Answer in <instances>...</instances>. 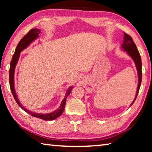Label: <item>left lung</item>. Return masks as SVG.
I'll return each instance as SVG.
<instances>
[{
	"label": "left lung",
	"instance_id": "left-lung-1",
	"mask_svg": "<svg viewBox=\"0 0 152 152\" xmlns=\"http://www.w3.org/2000/svg\"><path fill=\"white\" fill-rule=\"evenodd\" d=\"M123 39H124V41H123V42L122 43L121 48H123V50L127 51V54L131 56L133 61H134L138 74V85L137 92H136L134 100H133V101L132 102V104H130V106H132L133 104V102H135L136 98L137 96L138 92L140 88L141 78H142V72H141V66H142V65H141V59L140 54V53H139V51L137 47H136V45L135 44V43L133 42L132 37L127 34V33H124V37H123Z\"/></svg>",
	"mask_w": 152,
	"mask_h": 152
}]
</instances>
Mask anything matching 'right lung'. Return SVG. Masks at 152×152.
<instances>
[{"label": "right lung", "instance_id": "obj_1", "mask_svg": "<svg viewBox=\"0 0 152 152\" xmlns=\"http://www.w3.org/2000/svg\"><path fill=\"white\" fill-rule=\"evenodd\" d=\"M41 33V30L38 29H31L29 32H28L26 35H25L23 37L20 39V42L18 43L16 49H15V51L13 54V56L12 58V60L10 64V69H9V84H10V88H11V91L12 92V94L13 95V97L15 100V101L17 102V103L19 104V106L21 108V109L25 110V112L27 113L28 114H29L33 117L39 118V119L45 120V121H52L56 119H57L60 115L62 114V113L64 110V108H65L66 102V98L68 97L69 94H70L73 88V86L70 87L68 89V91L66 92L65 98H64L62 102H61L60 106L59 107L58 110H55L52 113H46V114H42V113H34L29 110L23 106L19 102V99H18L16 92L15 90L14 86V76H15V67L17 64V61L19 60L20 53L21 51L25 50V48L29 45V44L32 42H33L35 39H37L39 36V34Z\"/></svg>", "mask_w": 152, "mask_h": 152}]
</instances>
